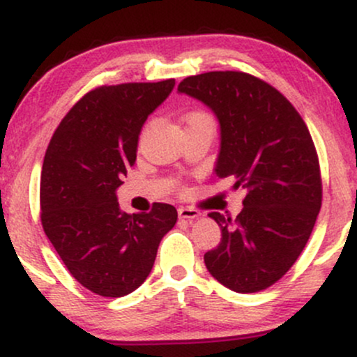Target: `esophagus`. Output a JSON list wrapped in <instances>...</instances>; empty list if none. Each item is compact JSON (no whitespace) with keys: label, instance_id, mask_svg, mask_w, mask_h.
Masks as SVG:
<instances>
[{"label":"esophagus","instance_id":"obj_1","mask_svg":"<svg viewBox=\"0 0 357 357\" xmlns=\"http://www.w3.org/2000/svg\"><path fill=\"white\" fill-rule=\"evenodd\" d=\"M178 215H179V218H184V220H195V218H198L199 215H202V213H199L198 210H196V208H191V206H181L178 210Z\"/></svg>","mask_w":357,"mask_h":357}]
</instances>
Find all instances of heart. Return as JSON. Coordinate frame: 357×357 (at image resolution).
<instances>
[{
  "instance_id": "obj_1",
  "label": "heart",
  "mask_w": 357,
  "mask_h": 357,
  "mask_svg": "<svg viewBox=\"0 0 357 357\" xmlns=\"http://www.w3.org/2000/svg\"><path fill=\"white\" fill-rule=\"evenodd\" d=\"M203 117H208V116L204 112H199V110H192V112H190L186 116V122H188V124H190V122L198 121V119H203Z\"/></svg>"
}]
</instances>
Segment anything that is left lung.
<instances>
[{
  "mask_svg": "<svg viewBox=\"0 0 357 357\" xmlns=\"http://www.w3.org/2000/svg\"><path fill=\"white\" fill-rule=\"evenodd\" d=\"M178 90L220 121V178L243 188L236 218L208 213L221 241L204 253L220 284L240 294L268 289L296 264L322 204L319 155L304 119L275 87L245 72L186 77Z\"/></svg>",
  "mask_w": 357,
  "mask_h": 357,
  "instance_id": "left-lung-1",
  "label": "left lung"
}]
</instances>
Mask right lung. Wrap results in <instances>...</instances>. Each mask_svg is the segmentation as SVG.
<instances>
[{
	"instance_id": "obj_1",
	"label": "right lung",
	"mask_w": 357,
	"mask_h": 357,
	"mask_svg": "<svg viewBox=\"0 0 357 357\" xmlns=\"http://www.w3.org/2000/svg\"><path fill=\"white\" fill-rule=\"evenodd\" d=\"M174 79L102 85L61 119L47 147L40 183V218L72 277L102 297L136 290L153 268L159 241L176 225L173 204L149 213L119 208L116 190L136 162L147 116Z\"/></svg>"
}]
</instances>
